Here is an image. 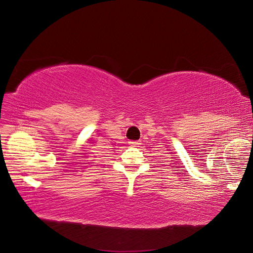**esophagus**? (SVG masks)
Masks as SVG:
<instances>
[{"instance_id":"34e87169","label":"esophagus","mask_w":253,"mask_h":253,"mask_svg":"<svg viewBox=\"0 0 253 253\" xmlns=\"http://www.w3.org/2000/svg\"><path fill=\"white\" fill-rule=\"evenodd\" d=\"M128 144H129V145H130V146H134V147H137V146H138V145H139L140 143L138 142V140H130V142H129V143H128Z\"/></svg>"}]
</instances>
